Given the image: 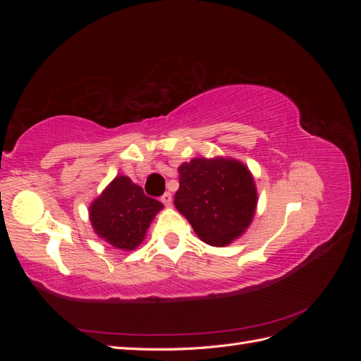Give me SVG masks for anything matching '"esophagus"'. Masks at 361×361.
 Returning a JSON list of instances; mask_svg holds the SVG:
<instances>
[{
  "mask_svg": "<svg viewBox=\"0 0 361 361\" xmlns=\"http://www.w3.org/2000/svg\"><path fill=\"white\" fill-rule=\"evenodd\" d=\"M161 202L166 204V206H170L171 204V194L170 192H164L161 195Z\"/></svg>",
  "mask_w": 361,
  "mask_h": 361,
  "instance_id": "34e87169",
  "label": "esophagus"
}]
</instances>
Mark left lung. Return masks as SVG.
Returning a JSON list of instances; mask_svg holds the SVG:
<instances>
[{
    "mask_svg": "<svg viewBox=\"0 0 361 361\" xmlns=\"http://www.w3.org/2000/svg\"><path fill=\"white\" fill-rule=\"evenodd\" d=\"M256 203L253 176L239 161L195 158L179 167L174 206L206 244L223 247L241 236Z\"/></svg>",
    "mask_w": 361,
    "mask_h": 361,
    "instance_id": "left-lung-1",
    "label": "left lung"
}]
</instances>
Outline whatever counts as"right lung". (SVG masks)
<instances>
[{
	"instance_id": "right-lung-1",
	"label": "right lung",
	"mask_w": 361,
	"mask_h": 361,
	"mask_svg": "<svg viewBox=\"0 0 361 361\" xmlns=\"http://www.w3.org/2000/svg\"><path fill=\"white\" fill-rule=\"evenodd\" d=\"M162 203L149 197L126 176H117L90 206L94 232L108 244L134 250L141 244Z\"/></svg>"
}]
</instances>
